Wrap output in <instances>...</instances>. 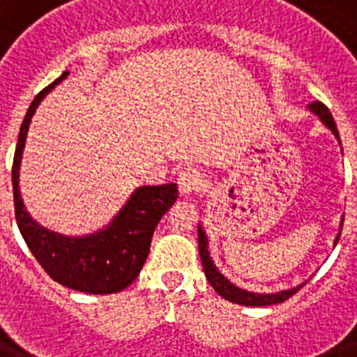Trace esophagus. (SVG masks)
<instances>
[{"mask_svg": "<svg viewBox=\"0 0 357 357\" xmlns=\"http://www.w3.org/2000/svg\"><path fill=\"white\" fill-rule=\"evenodd\" d=\"M178 185L181 195H192V192L204 190V187H206V178L196 168H187V170L179 172Z\"/></svg>", "mask_w": 357, "mask_h": 357, "instance_id": "34e87169", "label": "esophagus"}]
</instances>
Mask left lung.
Returning <instances> with one entry per match:
<instances>
[{
  "instance_id": "8db88e82",
  "label": "left lung",
  "mask_w": 357,
  "mask_h": 357,
  "mask_svg": "<svg viewBox=\"0 0 357 357\" xmlns=\"http://www.w3.org/2000/svg\"><path fill=\"white\" fill-rule=\"evenodd\" d=\"M310 111L311 113H315L328 129H332V133L335 135L339 140L337 126H335V122H333V116H332V113H330V109H328L322 102H311ZM339 142H341V140H339ZM339 235H337V238H335V244H337V241H339ZM198 248H200L202 266H204V272H206L207 282L211 283V287L215 289V291H217V293L220 294L222 298L229 300V302H234V304H241V305L280 304V302H285L287 298H291L294 293H298L300 289L304 287L305 283H307V282H304L293 289H287V291H280V293H272V294L250 293V291L238 289L237 285H234V283L229 282L228 278H224L222 274L218 272V268L215 266V263H213L211 255H209V250H207V237H206V231L202 229V226L198 228Z\"/></svg>"
}]
</instances>
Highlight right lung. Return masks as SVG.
<instances>
[{
    "mask_svg": "<svg viewBox=\"0 0 357 357\" xmlns=\"http://www.w3.org/2000/svg\"><path fill=\"white\" fill-rule=\"evenodd\" d=\"M66 75L68 72H64L59 79L36 94L20 128L13 161L16 224L31 254L35 255L47 276L57 283L79 293H120L139 276L140 268L150 254L151 235L155 231V226L178 198V185L139 187L107 228L85 237H66L36 224L29 217V213L25 211L20 196V161L29 122L38 103Z\"/></svg>",
    "mask_w": 357,
    "mask_h": 357,
    "instance_id": "right-lung-1",
    "label": "right lung"
}]
</instances>
